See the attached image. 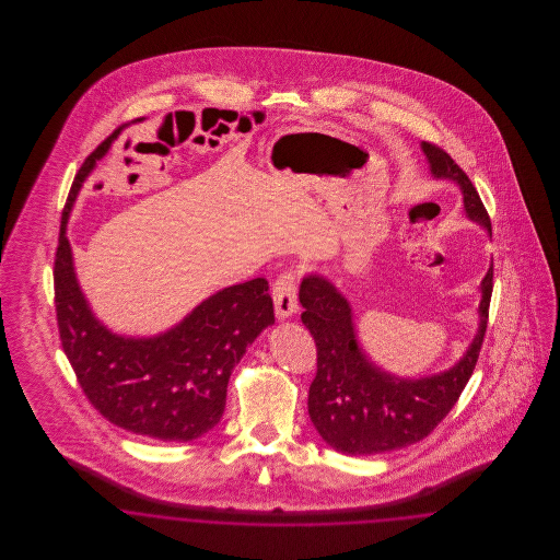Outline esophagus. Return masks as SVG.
Masks as SVG:
<instances>
[{
	"label": "esophagus",
	"mask_w": 560,
	"mask_h": 560,
	"mask_svg": "<svg viewBox=\"0 0 560 560\" xmlns=\"http://www.w3.org/2000/svg\"><path fill=\"white\" fill-rule=\"evenodd\" d=\"M275 315L279 319H288L298 311V277L293 270L281 272L272 285Z\"/></svg>",
	"instance_id": "esophagus-1"
}]
</instances>
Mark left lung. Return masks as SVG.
Returning a JSON list of instances; mask_svg holds the SVG:
<instances>
[{
	"instance_id": "obj_1",
	"label": "left lung",
	"mask_w": 560,
	"mask_h": 560,
	"mask_svg": "<svg viewBox=\"0 0 560 560\" xmlns=\"http://www.w3.org/2000/svg\"><path fill=\"white\" fill-rule=\"evenodd\" d=\"M434 178L462 188L466 215L491 235V220L466 172L436 144L422 142ZM493 292V265L480 283L479 329L464 357L447 372L420 380L377 368L357 342L347 298L320 275L300 285L302 323L317 345V375L308 390V413L320 439L336 452L372 455L395 452L428 436L452 411L479 361Z\"/></svg>"
}]
</instances>
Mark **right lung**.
I'll list each match as a JSON object with an SVG mask.
<instances>
[{"label":"right lung","instance_id":"right-lung-1","mask_svg":"<svg viewBox=\"0 0 560 560\" xmlns=\"http://www.w3.org/2000/svg\"><path fill=\"white\" fill-rule=\"evenodd\" d=\"M108 136L83 161L69 192L54 260V304L62 350L81 390L110 424L161 443H188L222 418L231 372L275 323L268 281L258 277L203 300L176 327L153 338L108 331L81 293L67 220L85 176L110 147Z\"/></svg>","mask_w":560,"mask_h":560}]
</instances>
